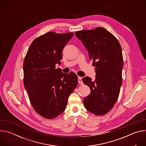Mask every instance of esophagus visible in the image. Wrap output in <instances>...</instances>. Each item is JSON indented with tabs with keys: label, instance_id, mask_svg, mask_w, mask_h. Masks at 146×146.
<instances>
[{
	"label": "esophagus",
	"instance_id": "1",
	"mask_svg": "<svg viewBox=\"0 0 146 146\" xmlns=\"http://www.w3.org/2000/svg\"><path fill=\"white\" fill-rule=\"evenodd\" d=\"M78 84H80V85L83 84V82L82 81V78L81 77H78Z\"/></svg>",
	"mask_w": 146,
	"mask_h": 146
}]
</instances>
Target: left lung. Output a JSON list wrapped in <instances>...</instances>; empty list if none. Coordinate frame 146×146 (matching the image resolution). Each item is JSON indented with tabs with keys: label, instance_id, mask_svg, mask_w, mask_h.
<instances>
[{
	"label": "left lung",
	"instance_id": "obj_1",
	"mask_svg": "<svg viewBox=\"0 0 146 146\" xmlns=\"http://www.w3.org/2000/svg\"><path fill=\"white\" fill-rule=\"evenodd\" d=\"M75 35L89 52L96 70L95 81L89 77L82 79L91 90L84 105L95 115H105L114 107L119 94L123 62L121 45L112 33L102 27L77 31Z\"/></svg>",
	"mask_w": 146,
	"mask_h": 146
}]
</instances>
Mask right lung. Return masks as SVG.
Listing matches in <instances>:
<instances>
[{
    "mask_svg": "<svg viewBox=\"0 0 146 146\" xmlns=\"http://www.w3.org/2000/svg\"><path fill=\"white\" fill-rule=\"evenodd\" d=\"M72 32H49L36 38L24 60V84L35 111L47 119L63 112L70 95L76 88L78 77L73 72L62 73V51L72 38Z\"/></svg>",
    "mask_w": 146,
    "mask_h": 146,
    "instance_id": "obj_1",
    "label": "right lung"
}]
</instances>
